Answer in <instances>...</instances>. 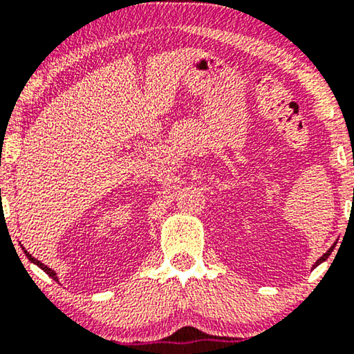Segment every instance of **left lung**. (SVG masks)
Segmentation results:
<instances>
[{"instance_id":"1","label":"left lung","mask_w":354,"mask_h":354,"mask_svg":"<svg viewBox=\"0 0 354 354\" xmlns=\"http://www.w3.org/2000/svg\"><path fill=\"white\" fill-rule=\"evenodd\" d=\"M335 246H336V245H333V246L330 248V250H328V251H326V253H324L323 256H321V258L318 259V261H316V263H315V265H313V268H316V266H318V265H321V263H324V261H326V259H328V258H330V254L333 253V250H335Z\"/></svg>"}]
</instances>
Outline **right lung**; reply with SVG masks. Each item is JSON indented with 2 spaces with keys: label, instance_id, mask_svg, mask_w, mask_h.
Listing matches in <instances>:
<instances>
[{
  "label": "right lung",
  "instance_id": "right-lung-1",
  "mask_svg": "<svg viewBox=\"0 0 354 354\" xmlns=\"http://www.w3.org/2000/svg\"><path fill=\"white\" fill-rule=\"evenodd\" d=\"M21 250H23V253H24V256H26V258H28V259H30V261H31V263H33V265H36V266H38V268H41V270L44 271V273H46L48 276H51V278H53V279H55V281H59V279H58V273H56V271H55V270H51V268H50V266H46V265H44V263H41V261H38V259H36V258H33V256H31L30 253H28V251H26V250H24V246H21Z\"/></svg>",
  "mask_w": 354,
  "mask_h": 354
}]
</instances>
